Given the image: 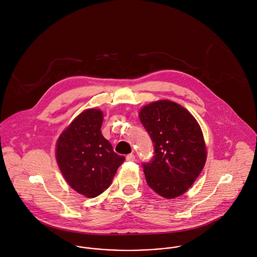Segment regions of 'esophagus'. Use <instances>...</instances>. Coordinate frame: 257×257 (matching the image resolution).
I'll use <instances>...</instances> for the list:
<instances>
[{"mask_svg":"<svg viewBox=\"0 0 257 257\" xmlns=\"http://www.w3.org/2000/svg\"><path fill=\"white\" fill-rule=\"evenodd\" d=\"M125 159H126L127 162H134V161L136 160V157H135L134 154H130V155H127V156L125 157Z\"/></svg>","mask_w":257,"mask_h":257,"instance_id":"obj_1","label":"esophagus"}]
</instances>
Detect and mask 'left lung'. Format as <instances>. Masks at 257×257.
<instances>
[{
	"label": "left lung",
	"instance_id": "8db88e82",
	"mask_svg": "<svg viewBox=\"0 0 257 257\" xmlns=\"http://www.w3.org/2000/svg\"><path fill=\"white\" fill-rule=\"evenodd\" d=\"M139 115L155 148L153 160L143 164L149 186L165 198L183 194L206 161L198 122L187 109L168 99L145 105Z\"/></svg>",
	"mask_w": 257,
	"mask_h": 257
}]
</instances>
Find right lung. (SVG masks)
<instances>
[{"mask_svg": "<svg viewBox=\"0 0 257 257\" xmlns=\"http://www.w3.org/2000/svg\"><path fill=\"white\" fill-rule=\"evenodd\" d=\"M102 111L88 108L80 113L62 133L56 148V159L69 185L92 198L111 184L124 157L112 150L101 135Z\"/></svg>", "mask_w": 257, "mask_h": 257, "instance_id": "add662e5", "label": "right lung"}]
</instances>
